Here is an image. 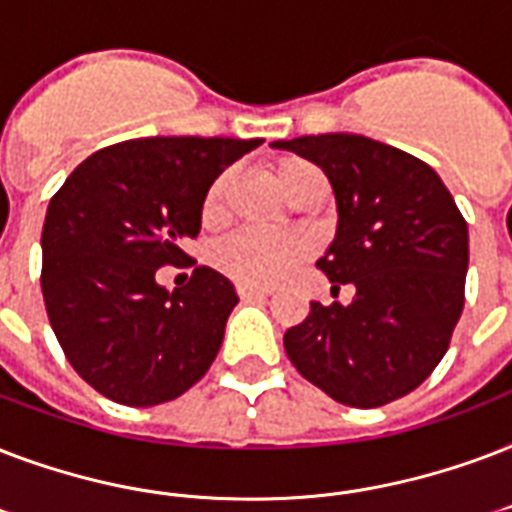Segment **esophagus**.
I'll use <instances>...</instances> for the list:
<instances>
[{
    "instance_id": "34e87169",
    "label": "esophagus",
    "mask_w": 512,
    "mask_h": 512,
    "mask_svg": "<svg viewBox=\"0 0 512 512\" xmlns=\"http://www.w3.org/2000/svg\"><path fill=\"white\" fill-rule=\"evenodd\" d=\"M237 296L243 301H264L269 296V291H264V288H251V285H237Z\"/></svg>"
}]
</instances>
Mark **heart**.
I'll use <instances>...</instances> for the list:
<instances>
[{
	"instance_id": "heart-1",
	"label": "heart",
	"mask_w": 512,
	"mask_h": 512,
	"mask_svg": "<svg viewBox=\"0 0 512 512\" xmlns=\"http://www.w3.org/2000/svg\"><path fill=\"white\" fill-rule=\"evenodd\" d=\"M275 176L280 189L293 200L301 192V186L310 178L320 176V170L312 162L288 157V160L277 162ZM227 192V173L208 186L205 200H202V224L205 227H219L221 221L227 219ZM307 259H310V243L293 232L272 235V232L240 229V232L224 237L213 248V264L221 275H227L229 280L240 285H251V288H269V285L280 283Z\"/></svg>"
}]
</instances>
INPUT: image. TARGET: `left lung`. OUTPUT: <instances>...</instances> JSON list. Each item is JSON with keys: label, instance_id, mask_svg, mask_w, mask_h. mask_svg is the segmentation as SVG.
Returning <instances> with one entry per match:
<instances>
[{"label": "left lung", "instance_id": "8db88e82", "mask_svg": "<svg viewBox=\"0 0 512 512\" xmlns=\"http://www.w3.org/2000/svg\"><path fill=\"white\" fill-rule=\"evenodd\" d=\"M272 146L320 165L334 186L339 227L318 267L336 291L355 285L347 307L312 301L285 331L288 358L344 406L403 398L441 363L465 307V216L427 162L374 138L323 133Z\"/></svg>", "mask_w": 512, "mask_h": 512}]
</instances>
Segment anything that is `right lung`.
I'll list each match as a JSON object with an SVG mask.
<instances>
[{"instance_id": "right-lung-1", "label": "right lung", "mask_w": 512, "mask_h": 512, "mask_svg": "<svg viewBox=\"0 0 512 512\" xmlns=\"http://www.w3.org/2000/svg\"><path fill=\"white\" fill-rule=\"evenodd\" d=\"M261 138L157 136L90 154L53 194L42 227V296L58 344L93 390L122 406H157L205 376L237 293L195 267L168 294L160 266H194L208 186Z\"/></svg>"}]
</instances>
